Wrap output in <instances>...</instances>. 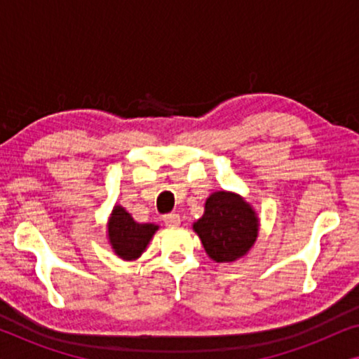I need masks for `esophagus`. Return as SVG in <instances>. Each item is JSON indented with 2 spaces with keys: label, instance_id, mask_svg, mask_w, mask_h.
Segmentation results:
<instances>
[{
  "label": "esophagus",
  "instance_id": "obj_1",
  "mask_svg": "<svg viewBox=\"0 0 359 359\" xmlns=\"http://www.w3.org/2000/svg\"><path fill=\"white\" fill-rule=\"evenodd\" d=\"M163 222H165V225L166 227H178V225L181 224V219H180V215L178 214H166L165 217H163Z\"/></svg>",
  "mask_w": 359,
  "mask_h": 359
}]
</instances>
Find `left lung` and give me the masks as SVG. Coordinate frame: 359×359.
<instances>
[{
  "mask_svg": "<svg viewBox=\"0 0 359 359\" xmlns=\"http://www.w3.org/2000/svg\"><path fill=\"white\" fill-rule=\"evenodd\" d=\"M193 230L215 263H233L253 248L259 219L253 205L233 191H215L205 199L203 217Z\"/></svg>",
  "mask_w": 359,
  "mask_h": 359,
  "instance_id": "8db88e82",
  "label": "left lung"
}]
</instances>
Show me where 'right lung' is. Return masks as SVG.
I'll return each instance as SVG.
<instances>
[{
	"label": "right lung",
	"mask_w": 359,
	"mask_h": 359,
	"mask_svg": "<svg viewBox=\"0 0 359 359\" xmlns=\"http://www.w3.org/2000/svg\"><path fill=\"white\" fill-rule=\"evenodd\" d=\"M106 237L112 252L126 262H134L140 258L149 247L150 240L160 227L156 224H140L132 219V215L116 204L111 210L106 225Z\"/></svg>",
	"instance_id": "1"
}]
</instances>
